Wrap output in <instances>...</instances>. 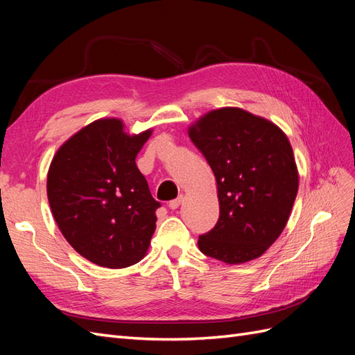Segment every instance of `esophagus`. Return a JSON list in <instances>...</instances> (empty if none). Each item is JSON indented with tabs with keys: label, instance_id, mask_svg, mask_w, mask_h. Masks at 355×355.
I'll return each instance as SVG.
<instances>
[{
	"label": "esophagus",
	"instance_id": "1",
	"mask_svg": "<svg viewBox=\"0 0 355 355\" xmlns=\"http://www.w3.org/2000/svg\"><path fill=\"white\" fill-rule=\"evenodd\" d=\"M182 201H184V196H179L178 198H175V200H171L170 202H168V209H171V210H176L180 204H182Z\"/></svg>",
	"mask_w": 355,
	"mask_h": 355
}]
</instances>
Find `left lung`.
<instances>
[{"label":"left lung","instance_id":"8db88e82","mask_svg":"<svg viewBox=\"0 0 355 355\" xmlns=\"http://www.w3.org/2000/svg\"><path fill=\"white\" fill-rule=\"evenodd\" d=\"M189 137L218 184L219 219L198 237V249L225 263L266 252L283 232L299 179L287 136L271 121L240 108L201 116Z\"/></svg>","mask_w":355,"mask_h":355}]
</instances>
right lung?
Returning <instances> with one entry per match:
<instances>
[{
  "label": "right lung",
  "mask_w": 355,
  "mask_h": 355,
  "mask_svg": "<svg viewBox=\"0 0 355 355\" xmlns=\"http://www.w3.org/2000/svg\"><path fill=\"white\" fill-rule=\"evenodd\" d=\"M116 118L98 120L63 144L47 176L60 232L83 257L125 268L145 256L161 206L136 166L151 130L128 136Z\"/></svg>",
  "instance_id": "obj_1"
}]
</instances>
